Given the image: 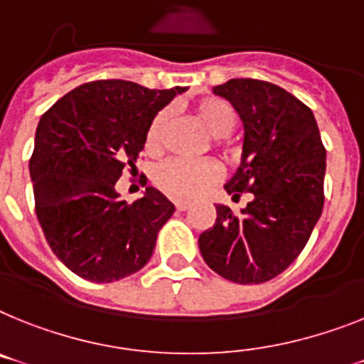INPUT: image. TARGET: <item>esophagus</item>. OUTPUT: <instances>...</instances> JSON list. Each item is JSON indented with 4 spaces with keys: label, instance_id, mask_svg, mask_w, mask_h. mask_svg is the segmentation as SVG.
Wrapping results in <instances>:
<instances>
[{
    "label": "esophagus",
    "instance_id": "1",
    "mask_svg": "<svg viewBox=\"0 0 364 364\" xmlns=\"http://www.w3.org/2000/svg\"><path fill=\"white\" fill-rule=\"evenodd\" d=\"M175 206H176V210H178V212H184V210H188L191 204H189L188 200H176Z\"/></svg>",
    "mask_w": 364,
    "mask_h": 364
}]
</instances>
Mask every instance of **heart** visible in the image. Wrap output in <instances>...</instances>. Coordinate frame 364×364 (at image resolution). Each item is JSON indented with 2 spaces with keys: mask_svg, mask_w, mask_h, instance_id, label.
I'll return each instance as SVG.
<instances>
[{
  "mask_svg": "<svg viewBox=\"0 0 364 364\" xmlns=\"http://www.w3.org/2000/svg\"><path fill=\"white\" fill-rule=\"evenodd\" d=\"M195 121L203 126L206 134L214 139V146L223 149L225 156H234V150L227 146L221 137L232 134L238 122L236 109L229 100L221 96H206L200 98L191 107ZM165 128H167V113L161 111L152 119L145 135V149L149 154H158L164 149ZM221 176V167L214 160L182 161L173 160L160 165L154 173V182L165 193L176 199H195L203 193L210 184L218 182Z\"/></svg>",
  "mask_w": 364,
  "mask_h": 364,
  "instance_id": "obj_1",
  "label": "heart"
}]
</instances>
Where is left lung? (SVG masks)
<instances>
[{
	"mask_svg": "<svg viewBox=\"0 0 364 364\" xmlns=\"http://www.w3.org/2000/svg\"><path fill=\"white\" fill-rule=\"evenodd\" d=\"M214 95L243 122L242 164L225 189L234 200L243 191L253 199L240 215L215 206L214 227L199 236L200 255L232 283H266L299 257L322 215L326 149L311 107L283 87L240 77Z\"/></svg>",
	"mask_w": 364,
	"mask_h": 364,
	"instance_id": "1",
	"label": "left lung"
}]
</instances>
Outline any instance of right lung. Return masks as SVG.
<instances>
[{
  "mask_svg": "<svg viewBox=\"0 0 364 364\" xmlns=\"http://www.w3.org/2000/svg\"><path fill=\"white\" fill-rule=\"evenodd\" d=\"M186 87L146 89L98 80L41 117L29 175L35 212L55 257L80 277L113 283L139 272L175 204L156 188L128 204L115 191L145 146L150 122Z\"/></svg>",
  "mask_w": 364,
  "mask_h": 364,
  "instance_id": "right-lung-1",
  "label": "right lung"
}]
</instances>
